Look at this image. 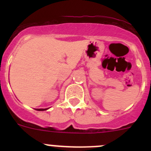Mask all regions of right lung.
<instances>
[{"label":"right lung","mask_w":151,"mask_h":151,"mask_svg":"<svg viewBox=\"0 0 151 151\" xmlns=\"http://www.w3.org/2000/svg\"><path fill=\"white\" fill-rule=\"evenodd\" d=\"M49 108H46V109H36V110L38 111H45V110H47V109H48Z\"/></svg>","instance_id":"right-lung-1"}]
</instances>
